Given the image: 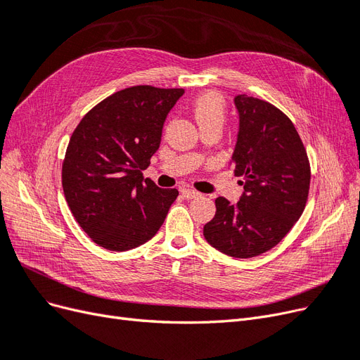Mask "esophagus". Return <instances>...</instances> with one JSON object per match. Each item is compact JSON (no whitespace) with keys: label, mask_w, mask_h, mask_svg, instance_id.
I'll use <instances>...</instances> for the list:
<instances>
[{"label":"esophagus","mask_w":360,"mask_h":360,"mask_svg":"<svg viewBox=\"0 0 360 360\" xmlns=\"http://www.w3.org/2000/svg\"><path fill=\"white\" fill-rule=\"evenodd\" d=\"M181 195L184 198H188V200H192V198H198L200 197V192H197V191H193V189H189V188H184V189H181Z\"/></svg>","instance_id":"1"}]
</instances>
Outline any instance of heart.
I'll return each mask as SVG.
<instances>
[{"label": "heart", "mask_w": 360, "mask_h": 360, "mask_svg": "<svg viewBox=\"0 0 360 360\" xmlns=\"http://www.w3.org/2000/svg\"><path fill=\"white\" fill-rule=\"evenodd\" d=\"M193 117L200 129L207 126H222L225 120L224 99L216 93H205L193 103Z\"/></svg>", "instance_id": "heart-1"}]
</instances>
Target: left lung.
<instances>
[{"instance_id": "8db88e82", "label": "left lung", "mask_w": 360, "mask_h": 360, "mask_svg": "<svg viewBox=\"0 0 360 360\" xmlns=\"http://www.w3.org/2000/svg\"><path fill=\"white\" fill-rule=\"evenodd\" d=\"M238 130L231 163L243 193L237 204L216 198V214L202 234L219 252L252 258L287 236L308 200L311 169L291 120L248 94L234 97Z\"/></svg>"}]
</instances>
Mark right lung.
I'll return each instance as SVG.
<instances>
[{
  "mask_svg": "<svg viewBox=\"0 0 360 360\" xmlns=\"http://www.w3.org/2000/svg\"><path fill=\"white\" fill-rule=\"evenodd\" d=\"M183 89L136 85L97 103L76 126L63 162V191L76 222L108 250H129L159 231L177 189L143 171Z\"/></svg>",
  "mask_w": 360,
  "mask_h": 360,
  "instance_id": "obj_1",
  "label": "right lung"
}]
</instances>
